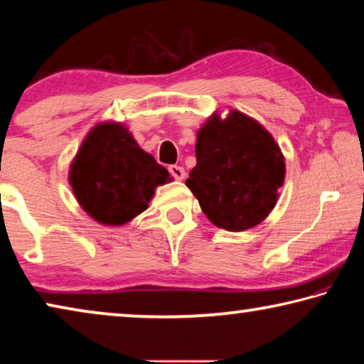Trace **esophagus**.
<instances>
[{
    "label": "esophagus",
    "mask_w": 364,
    "mask_h": 364,
    "mask_svg": "<svg viewBox=\"0 0 364 364\" xmlns=\"http://www.w3.org/2000/svg\"><path fill=\"white\" fill-rule=\"evenodd\" d=\"M168 170H170L171 176H173L175 180H178V181L184 180V176H186V171H184L183 167H178V165H171V167H170Z\"/></svg>",
    "instance_id": "34e87169"
}]
</instances>
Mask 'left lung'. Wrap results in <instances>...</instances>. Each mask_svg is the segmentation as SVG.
<instances>
[{
  "label": "left lung",
  "instance_id": "left-lung-1",
  "mask_svg": "<svg viewBox=\"0 0 364 364\" xmlns=\"http://www.w3.org/2000/svg\"><path fill=\"white\" fill-rule=\"evenodd\" d=\"M196 167L186 186L215 226L239 232L268 217L284 184L286 160L260 122L231 109L197 132Z\"/></svg>",
  "mask_w": 364,
  "mask_h": 364
}]
</instances>
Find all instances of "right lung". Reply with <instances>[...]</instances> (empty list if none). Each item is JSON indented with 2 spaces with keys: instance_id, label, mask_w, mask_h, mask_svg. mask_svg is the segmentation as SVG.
<instances>
[{
  "instance_id": "1",
  "label": "right lung",
  "mask_w": 364,
  "mask_h": 364,
  "mask_svg": "<svg viewBox=\"0 0 364 364\" xmlns=\"http://www.w3.org/2000/svg\"><path fill=\"white\" fill-rule=\"evenodd\" d=\"M173 181L151 154L139 147L120 122L95 125L69 168V184L80 207L97 223L122 226L143 213L157 186Z\"/></svg>"
}]
</instances>
